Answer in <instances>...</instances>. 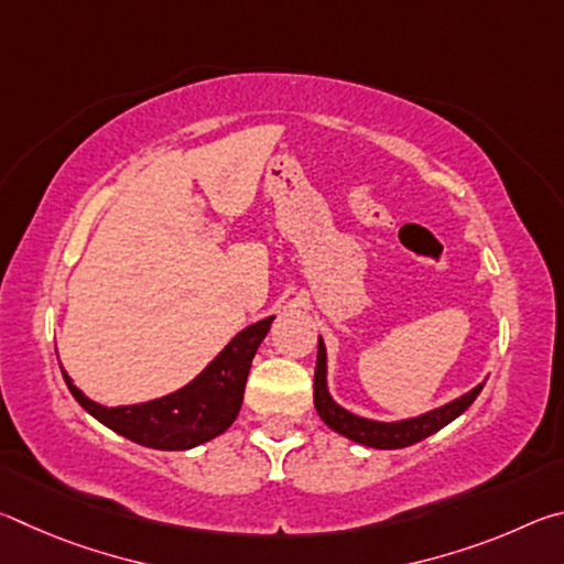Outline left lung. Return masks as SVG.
<instances>
[{
  "label": "left lung",
  "mask_w": 564,
  "mask_h": 564,
  "mask_svg": "<svg viewBox=\"0 0 564 564\" xmlns=\"http://www.w3.org/2000/svg\"><path fill=\"white\" fill-rule=\"evenodd\" d=\"M326 376H328L326 343H323V338H318L316 378H313V403H316L321 420L330 427V431L340 433L343 437H348V441L368 445V447H378V451H398V447H408L413 443L425 441L427 435L437 433L447 423H453L457 415H463L465 410L473 405V400L480 395V390L485 386V383L475 386L473 390H467L465 395L451 400L447 405L431 410V413L395 420V423H380V420L360 417L356 413H350V410L340 408L328 393Z\"/></svg>",
  "instance_id": "left-lung-1"
}]
</instances>
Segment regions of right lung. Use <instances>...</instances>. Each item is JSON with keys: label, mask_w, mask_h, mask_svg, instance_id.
Wrapping results in <instances>:
<instances>
[{"label": "right lung", "mask_w": 564, "mask_h": 564, "mask_svg": "<svg viewBox=\"0 0 564 564\" xmlns=\"http://www.w3.org/2000/svg\"><path fill=\"white\" fill-rule=\"evenodd\" d=\"M271 323L273 316L246 326L188 386L149 403L99 405L72 383L64 368L62 376L76 403L113 433L154 451H188L231 427L243 403L251 360L271 330Z\"/></svg>", "instance_id": "obj_1"}]
</instances>
